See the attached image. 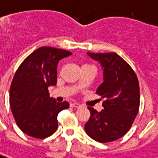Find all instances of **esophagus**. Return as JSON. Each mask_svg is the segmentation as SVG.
<instances>
[{
	"instance_id": "esophagus-1",
	"label": "esophagus",
	"mask_w": 158,
	"mask_h": 158,
	"mask_svg": "<svg viewBox=\"0 0 158 158\" xmlns=\"http://www.w3.org/2000/svg\"><path fill=\"white\" fill-rule=\"evenodd\" d=\"M70 106L71 107H73V108H79V107H80V105L78 104V103H71Z\"/></svg>"
}]
</instances>
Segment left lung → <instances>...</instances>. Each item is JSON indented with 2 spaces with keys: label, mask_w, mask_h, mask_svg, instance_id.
<instances>
[{
  "label": "left lung",
  "mask_w": 158,
  "mask_h": 158,
  "mask_svg": "<svg viewBox=\"0 0 158 158\" xmlns=\"http://www.w3.org/2000/svg\"><path fill=\"white\" fill-rule=\"evenodd\" d=\"M87 54L98 61L103 68L104 81L96 93L105 101L100 112L88 107L91 116L85 124V131L97 142H112L127 133L138 114L140 104L138 77L131 65L116 52H88Z\"/></svg>",
  "instance_id": "8db88e82"
}]
</instances>
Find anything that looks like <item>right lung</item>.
I'll return each mask as SVG.
<instances>
[{
  "label": "right lung",
  "instance_id": "1",
  "mask_svg": "<svg viewBox=\"0 0 158 158\" xmlns=\"http://www.w3.org/2000/svg\"><path fill=\"white\" fill-rule=\"evenodd\" d=\"M72 52L63 49L41 47L26 58L12 80L9 104L15 122L23 132L43 139L58 128L57 117L69 107L50 98L48 87L57 84V65Z\"/></svg>",
  "mask_w": 158,
  "mask_h": 158
}]
</instances>
